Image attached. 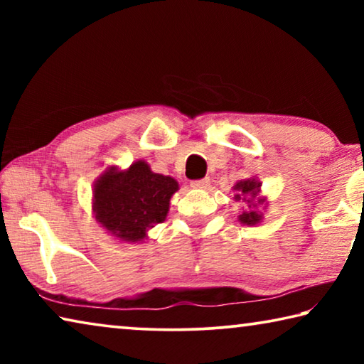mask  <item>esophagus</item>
<instances>
[{
  "instance_id": "esophagus-1",
  "label": "esophagus",
  "mask_w": 364,
  "mask_h": 364,
  "mask_svg": "<svg viewBox=\"0 0 364 364\" xmlns=\"http://www.w3.org/2000/svg\"><path fill=\"white\" fill-rule=\"evenodd\" d=\"M208 184H210V180H208V178H202V180H196V181L191 183V186L199 188V189H205V188H208Z\"/></svg>"
}]
</instances>
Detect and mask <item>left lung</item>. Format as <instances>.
Returning <instances> with one entry per match:
<instances>
[{
  "mask_svg": "<svg viewBox=\"0 0 364 364\" xmlns=\"http://www.w3.org/2000/svg\"><path fill=\"white\" fill-rule=\"evenodd\" d=\"M260 186L262 183L260 181H255V180H245V181H239L234 184V191H236V194H234V199L237 202H245V204H249V210L242 212L239 215V221H241L242 225H249V226H254L258 225L263 218L262 212L257 210V205L258 204H263L264 199H257L258 193H260Z\"/></svg>",
  "mask_w": 364,
  "mask_h": 364,
  "instance_id": "1",
  "label": "left lung"
}]
</instances>
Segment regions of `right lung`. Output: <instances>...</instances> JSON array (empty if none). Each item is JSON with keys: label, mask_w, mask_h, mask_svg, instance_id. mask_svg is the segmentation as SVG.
Masks as SVG:
<instances>
[{"label": "right lung", "mask_w": 364, "mask_h": 364, "mask_svg": "<svg viewBox=\"0 0 364 364\" xmlns=\"http://www.w3.org/2000/svg\"><path fill=\"white\" fill-rule=\"evenodd\" d=\"M178 188L175 178L154 173L144 160L127 170L110 167L95 183V217L120 241L141 242L151 228L167 218Z\"/></svg>", "instance_id": "obj_1"}]
</instances>
